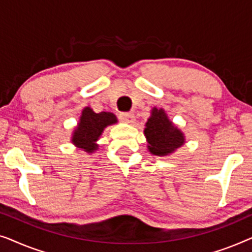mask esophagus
Segmentation results:
<instances>
[{
  "label": "esophagus",
  "mask_w": 252,
  "mask_h": 252,
  "mask_svg": "<svg viewBox=\"0 0 252 252\" xmlns=\"http://www.w3.org/2000/svg\"><path fill=\"white\" fill-rule=\"evenodd\" d=\"M119 119L124 123H134L135 117H134L132 112H122L119 115Z\"/></svg>",
  "instance_id": "obj_1"
}]
</instances>
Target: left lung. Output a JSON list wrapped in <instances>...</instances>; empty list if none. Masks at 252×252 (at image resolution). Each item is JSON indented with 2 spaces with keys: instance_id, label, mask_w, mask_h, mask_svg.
Here are the masks:
<instances>
[{
  "instance_id": "8db88e82",
  "label": "left lung",
  "mask_w": 252,
  "mask_h": 252,
  "mask_svg": "<svg viewBox=\"0 0 252 252\" xmlns=\"http://www.w3.org/2000/svg\"><path fill=\"white\" fill-rule=\"evenodd\" d=\"M144 134L149 143V151L156 156L171 154L185 142L184 134L170 122L163 109L154 108L146 123Z\"/></svg>"
}]
</instances>
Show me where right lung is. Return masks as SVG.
Returning <instances> with one entry per match:
<instances>
[{
	"instance_id": "obj_1",
	"label": "right lung",
	"mask_w": 252,
	"mask_h": 252,
	"mask_svg": "<svg viewBox=\"0 0 252 252\" xmlns=\"http://www.w3.org/2000/svg\"><path fill=\"white\" fill-rule=\"evenodd\" d=\"M117 123L116 116L111 112L95 113L91 108L82 111L80 122L73 133L72 142L85 149L87 153H93L97 149L95 142L98 140L103 129L108 125Z\"/></svg>"
}]
</instances>
